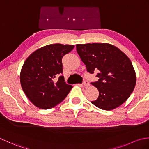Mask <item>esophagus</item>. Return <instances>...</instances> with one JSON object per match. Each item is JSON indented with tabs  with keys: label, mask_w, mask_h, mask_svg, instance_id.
<instances>
[{
	"label": "esophagus",
	"mask_w": 149,
	"mask_h": 149,
	"mask_svg": "<svg viewBox=\"0 0 149 149\" xmlns=\"http://www.w3.org/2000/svg\"><path fill=\"white\" fill-rule=\"evenodd\" d=\"M83 84L84 85V86H89V85H90V83H89V82H88L87 80H84V81H83Z\"/></svg>",
	"instance_id": "esophagus-1"
}]
</instances>
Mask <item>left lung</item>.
Wrapping results in <instances>:
<instances>
[{
    "mask_svg": "<svg viewBox=\"0 0 149 149\" xmlns=\"http://www.w3.org/2000/svg\"><path fill=\"white\" fill-rule=\"evenodd\" d=\"M78 54L87 72H98L99 80L91 83L99 91L91 103L100 109L111 110L124 103L133 91L136 77L131 60L109 43L77 44Z\"/></svg>",
    "mask_w": 149,
    "mask_h": 149,
    "instance_id": "left-lung-1",
    "label": "left lung"
}]
</instances>
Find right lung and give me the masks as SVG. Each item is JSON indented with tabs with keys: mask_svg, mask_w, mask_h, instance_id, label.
<instances>
[{
	"mask_svg": "<svg viewBox=\"0 0 149 149\" xmlns=\"http://www.w3.org/2000/svg\"><path fill=\"white\" fill-rule=\"evenodd\" d=\"M74 48L56 43L36 50L28 57L20 72L22 90L34 106L50 109L61 102L72 88L63 74L62 58ZM59 77L57 82L54 78Z\"/></svg>",
	"mask_w": 149,
	"mask_h": 149,
	"instance_id": "1",
	"label": "right lung"
}]
</instances>
